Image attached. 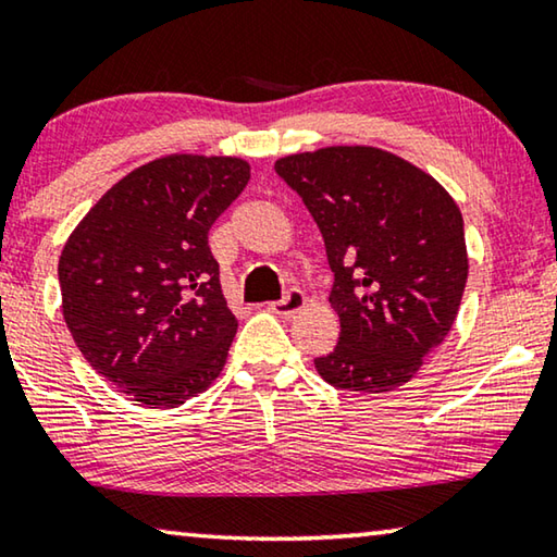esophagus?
<instances>
[{
	"mask_svg": "<svg viewBox=\"0 0 557 557\" xmlns=\"http://www.w3.org/2000/svg\"><path fill=\"white\" fill-rule=\"evenodd\" d=\"M305 302H307V297H305L302 289L293 287V289H287V295L277 299V302H270V310L280 314V317H293V314L302 310Z\"/></svg>",
	"mask_w": 557,
	"mask_h": 557,
	"instance_id": "obj_1",
	"label": "esophagus"
}]
</instances>
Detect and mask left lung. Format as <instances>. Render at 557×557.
Listing matches in <instances>:
<instances>
[{
	"label": "left lung",
	"instance_id": "1",
	"mask_svg": "<svg viewBox=\"0 0 557 557\" xmlns=\"http://www.w3.org/2000/svg\"><path fill=\"white\" fill-rule=\"evenodd\" d=\"M275 171L310 210L334 272L339 342L326 384L384 394L409 382L456 322L469 280L463 218L444 185L374 146H326Z\"/></svg>",
	"mask_w": 557,
	"mask_h": 557
}]
</instances>
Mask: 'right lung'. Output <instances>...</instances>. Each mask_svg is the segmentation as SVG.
Instances as JSON below:
<instances>
[{"label":"right lung","instance_id":"right-lung-1","mask_svg":"<svg viewBox=\"0 0 557 557\" xmlns=\"http://www.w3.org/2000/svg\"><path fill=\"white\" fill-rule=\"evenodd\" d=\"M247 181L243 158H156L106 190L61 250L78 351L140 406L175 409L223 372L237 320L208 233Z\"/></svg>","mask_w":557,"mask_h":557}]
</instances>
